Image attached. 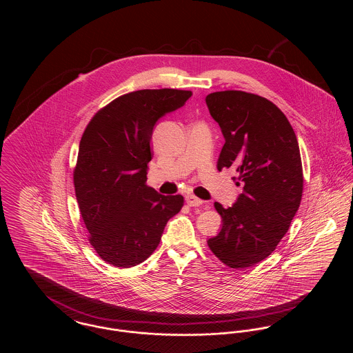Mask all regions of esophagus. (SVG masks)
<instances>
[{"instance_id":"1","label":"esophagus","mask_w":353,"mask_h":353,"mask_svg":"<svg viewBox=\"0 0 353 353\" xmlns=\"http://www.w3.org/2000/svg\"><path fill=\"white\" fill-rule=\"evenodd\" d=\"M185 200H186V203L189 205V206H200L202 205V200L200 199H197L196 196H193V194H188L186 197H185Z\"/></svg>"}]
</instances>
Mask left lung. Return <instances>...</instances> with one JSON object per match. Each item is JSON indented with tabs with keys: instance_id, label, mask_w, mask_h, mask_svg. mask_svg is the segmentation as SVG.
Returning a JSON list of instances; mask_svg holds the SVG:
<instances>
[{
	"instance_id": "obj_1",
	"label": "left lung",
	"mask_w": 353,
	"mask_h": 353,
	"mask_svg": "<svg viewBox=\"0 0 353 353\" xmlns=\"http://www.w3.org/2000/svg\"><path fill=\"white\" fill-rule=\"evenodd\" d=\"M206 104L225 137L217 169H235V184L243 183L233 206L214 202L222 228L208 246L232 269L252 268L276 249L299 209V144L285 114L263 97L226 90L209 94Z\"/></svg>"
}]
</instances>
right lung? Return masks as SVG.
I'll return each instance as SVG.
<instances>
[{"label": "right lung", "mask_w": 353, "mask_h": 353, "mask_svg": "<svg viewBox=\"0 0 353 353\" xmlns=\"http://www.w3.org/2000/svg\"><path fill=\"white\" fill-rule=\"evenodd\" d=\"M190 95L174 88L124 94L101 108L84 130L74 168L75 196L91 246L115 268L144 262L184 205L181 194L156 193L147 173L156 121Z\"/></svg>", "instance_id": "obj_1"}]
</instances>
